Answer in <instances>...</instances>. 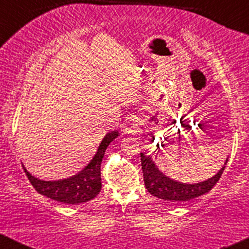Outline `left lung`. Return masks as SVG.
I'll return each instance as SVG.
<instances>
[{
  "instance_id": "obj_1",
  "label": "left lung",
  "mask_w": 249,
  "mask_h": 249,
  "mask_svg": "<svg viewBox=\"0 0 249 249\" xmlns=\"http://www.w3.org/2000/svg\"><path fill=\"white\" fill-rule=\"evenodd\" d=\"M142 170L144 176L145 187L156 198L166 200L170 202H185L190 201L196 196L210 192L214 185L219 181L220 177L225 170V165L227 164L228 158L226 159L224 166L219 170V172L214 174L212 178H208L201 182L196 184H186V182L177 181L159 170L154 164L151 156H146L141 152Z\"/></svg>"
}]
</instances>
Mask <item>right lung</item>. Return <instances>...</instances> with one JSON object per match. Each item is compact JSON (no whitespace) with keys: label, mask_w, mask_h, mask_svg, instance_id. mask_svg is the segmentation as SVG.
Here are the masks:
<instances>
[{"label":"right lung","mask_w":249,"mask_h":249,"mask_svg":"<svg viewBox=\"0 0 249 249\" xmlns=\"http://www.w3.org/2000/svg\"><path fill=\"white\" fill-rule=\"evenodd\" d=\"M118 136L119 132L117 130L105 134L91 161L82 171L69 178L53 180V181L41 180L31 176L23 165L24 172L34 188L47 198L71 205H78L90 201L101 192V164L105 150L110 145V142L115 141Z\"/></svg>","instance_id":"obj_1"}]
</instances>
